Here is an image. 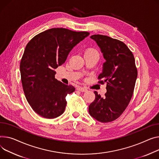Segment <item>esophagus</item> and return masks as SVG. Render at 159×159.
Segmentation results:
<instances>
[{
  "mask_svg": "<svg viewBox=\"0 0 159 159\" xmlns=\"http://www.w3.org/2000/svg\"><path fill=\"white\" fill-rule=\"evenodd\" d=\"M77 90L81 91V92H86L88 91L87 88H84V87H78L77 88Z\"/></svg>",
  "mask_w": 159,
  "mask_h": 159,
  "instance_id": "34e87169",
  "label": "esophagus"
}]
</instances>
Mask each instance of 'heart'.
Segmentation results:
<instances>
[{"instance_id": "heart-1", "label": "heart", "mask_w": 159, "mask_h": 159, "mask_svg": "<svg viewBox=\"0 0 159 159\" xmlns=\"http://www.w3.org/2000/svg\"><path fill=\"white\" fill-rule=\"evenodd\" d=\"M97 52V50H95V49H94V48H89L86 49V52H85V53H89V52Z\"/></svg>"}]
</instances>
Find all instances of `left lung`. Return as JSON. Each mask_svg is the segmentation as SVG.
<instances>
[{
  "label": "left lung",
  "mask_w": 159,
  "mask_h": 159,
  "mask_svg": "<svg viewBox=\"0 0 159 159\" xmlns=\"http://www.w3.org/2000/svg\"><path fill=\"white\" fill-rule=\"evenodd\" d=\"M90 38L97 42L106 60L98 83L107 84V93L102 98L94 92L95 99L89 105V112L100 122H111L122 114L132 97L137 77L135 59L123 41L102 34Z\"/></svg>",
  "instance_id": "obj_1"
}]
</instances>
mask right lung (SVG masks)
Instances as JSON below:
<instances>
[{"mask_svg":"<svg viewBox=\"0 0 159 159\" xmlns=\"http://www.w3.org/2000/svg\"><path fill=\"white\" fill-rule=\"evenodd\" d=\"M89 35L65 28H52L37 34L25 47L20 70L23 90L30 107L42 117L52 119L64 112L68 94L75 91L55 79L71 49Z\"/></svg>","mask_w":159,"mask_h":159,"instance_id":"1","label":"right lung"}]
</instances>
